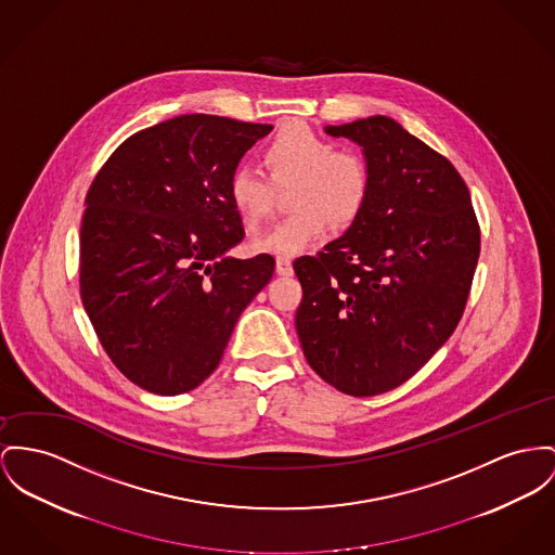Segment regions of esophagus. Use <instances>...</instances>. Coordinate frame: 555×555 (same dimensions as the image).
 <instances>
[{
    "label": "esophagus",
    "mask_w": 555,
    "mask_h": 555,
    "mask_svg": "<svg viewBox=\"0 0 555 555\" xmlns=\"http://www.w3.org/2000/svg\"><path fill=\"white\" fill-rule=\"evenodd\" d=\"M275 271L280 275H293V260L288 259V257H278V260H275Z\"/></svg>",
    "instance_id": "esophagus-1"
}]
</instances>
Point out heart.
<instances>
[{"label": "heart", "instance_id": "b5f03b06", "mask_svg": "<svg viewBox=\"0 0 555 555\" xmlns=\"http://www.w3.org/2000/svg\"><path fill=\"white\" fill-rule=\"evenodd\" d=\"M262 164L271 182L255 168H237L229 177L227 193L240 219L250 229L269 219L275 186L295 185L288 197L295 212L257 237L255 253H307L326 237L331 221H353L369 197L366 159L300 124L286 126L262 147Z\"/></svg>", "mask_w": 555, "mask_h": 555}]
</instances>
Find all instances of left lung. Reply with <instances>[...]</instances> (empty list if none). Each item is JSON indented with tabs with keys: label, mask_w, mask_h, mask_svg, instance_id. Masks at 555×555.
<instances>
[{
	"label": "left lung",
	"mask_w": 555,
	"mask_h": 555,
	"mask_svg": "<svg viewBox=\"0 0 555 555\" xmlns=\"http://www.w3.org/2000/svg\"><path fill=\"white\" fill-rule=\"evenodd\" d=\"M364 149L369 197L318 257L295 260L296 333L334 389L370 398L423 369L454 333L480 257L469 189L396 119L326 126Z\"/></svg>",
	"instance_id": "8db88e82"
}]
</instances>
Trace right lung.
Returning <instances> with one entry per match:
<instances>
[{
  "instance_id": "right-lung-1",
  "label": "right lung",
  "mask_w": 555,
  "mask_h": 555,
  "mask_svg": "<svg viewBox=\"0 0 555 555\" xmlns=\"http://www.w3.org/2000/svg\"><path fill=\"white\" fill-rule=\"evenodd\" d=\"M273 126L191 113L115 149L86 195L79 293L119 372L157 396L195 389L275 260L227 253L244 240L227 185Z\"/></svg>"
}]
</instances>
